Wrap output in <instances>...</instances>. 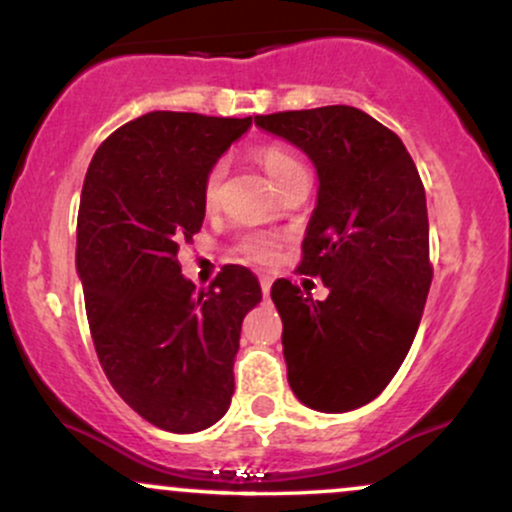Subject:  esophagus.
<instances>
[{
    "label": "esophagus",
    "instance_id": "obj_1",
    "mask_svg": "<svg viewBox=\"0 0 512 512\" xmlns=\"http://www.w3.org/2000/svg\"><path fill=\"white\" fill-rule=\"evenodd\" d=\"M260 286H262L264 296H269V291H272V276L262 274V276H260Z\"/></svg>",
    "mask_w": 512,
    "mask_h": 512
}]
</instances>
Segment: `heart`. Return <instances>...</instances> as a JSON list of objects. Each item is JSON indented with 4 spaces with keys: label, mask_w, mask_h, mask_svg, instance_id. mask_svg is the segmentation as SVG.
Here are the masks:
<instances>
[{
    "label": "heart",
    "mask_w": 512,
    "mask_h": 512,
    "mask_svg": "<svg viewBox=\"0 0 512 512\" xmlns=\"http://www.w3.org/2000/svg\"><path fill=\"white\" fill-rule=\"evenodd\" d=\"M257 161L262 163L264 173L272 178L276 187H281L291 178V175H296L298 170H303L301 161H298L289 149H284V146L279 144L260 146V149H257ZM223 175H226V161H216L214 166L207 170V175H204L202 199L209 209L219 202ZM240 252H243V255L252 262L272 264L276 257H279V240L267 238V236H250L240 240Z\"/></svg>",
    "instance_id": "b5f03b06"
}]
</instances>
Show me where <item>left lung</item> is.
I'll return each instance as SVG.
<instances>
[{"instance_id":"8db88e82","label":"left lung","mask_w":512,"mask_h":512,"mask_svg":"<svg viewBox=\"0 0 512 512\" xmlns=\"http://www.w3.org/2000/svg\"><path fill=\"white\" fill-rule=\"evenodd\" d=\"M255 125L305 151L320 180L298 274L320 276L330 296L313 301L289 279L272 286L289 385L310 409H358L395 378L431 289L424 182L402 139L351 105Z\"/></svg>"}]
</instances>
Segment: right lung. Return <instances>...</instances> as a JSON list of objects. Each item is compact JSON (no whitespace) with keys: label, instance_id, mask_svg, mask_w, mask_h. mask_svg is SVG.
<instances>
[{"label":"right lung","instance_id":"right-lung-1","mask_svg":"<svg viewBox=\"0 0 512 512\" xmlns=\"http://www.w3.org/2000/svg\"><path fill=\"white\" fill-rule=\"evenodd\" d=\"M252 117L154 110L115 129L93 154L76 221V269L98 361L142 419L197 433L231 407L243 317L257 276L226 264L209 289L180 274L199 233L202 185Z\"/></svg>","mask_w":512,"mask_h":512}]
</instances>
